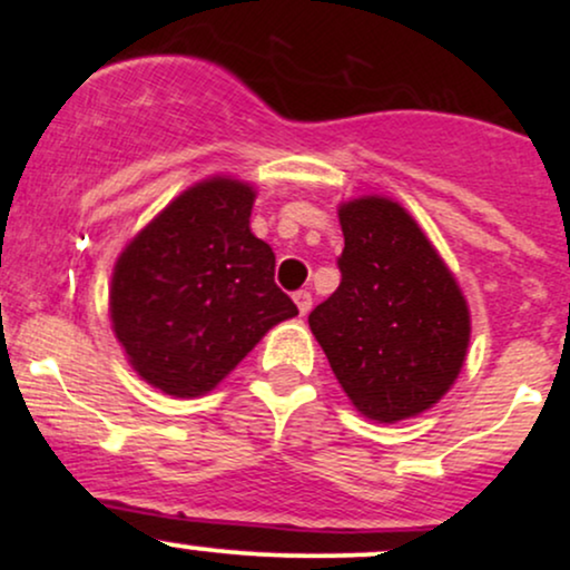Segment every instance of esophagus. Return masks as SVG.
Listing matches in <instances>:
<instances>
[{
	"label": "esophagus",
	"mask_w": 570,
	"mask_h": 570,
	"mask_svg": "<svg viewBox=\"0 0 570 570\" xmlns=\"http://www.w3.org/2000/svg\"><path fill=\"white\" fill-rule=\"evenodd\" d=\"M294 303H297V307H299V316H305V313L311 311V307H313V297H311V292H307V289L294 292Z\"/></svg>",
	"instance_id": "1"
}]
</instances>
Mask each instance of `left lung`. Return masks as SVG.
I'll return each instance as SVG.
<instances>
[{
	"mask_svg": "<svg viewBox=\"0 0 570 570\" xmlns=\"http://www.w3.org/2000/svg\"><path fill=\"white\" fill-rule=\"evenodd\" d=\"M340 225V286L307 324L356 410L396 423L440 402L461 372L466 299L399 203L351 200Z\"/></svg>",
	"mask_w": 570,
	"mask_h": 570,
	"instance_id": "obj_1",
	"label": "left lung"
}]
</instances>
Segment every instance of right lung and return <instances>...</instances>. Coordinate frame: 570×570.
I'll list each match as a JSON object with an SVG mask.
<instances>
[{
  "label": "right lung",
  "mask_w": 570,
  "mask_h": 570,
  "mask_svg": "<svg viewBox=\"0 0 570 570\" xmlns=\"http://www.w3.org/2000/svg\"><path fill=\"white\" fill-rule=\"evenodd\" d=\"M252 203L240 181H200L117 259L115 335L134 370L166 394H206L271 326L297 316L273 281L276 254L248 230Z\"/></svg>",
  "instance_id": "add662e5"
}]
</instances>
